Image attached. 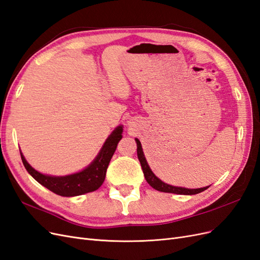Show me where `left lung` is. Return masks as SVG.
I'll list each match as a JSON object with an SVG mask.
<instances>
[{"label": "left lung", "mask_w": 260, "mask_h": 260, "mask_svg": "<svg viewBox=\"0 0 260 260\" xmlns=\"http://www.w3.org/2000/svg\"><path fill=\"white\" fill-rule=\"evenodd\" d=\"M136 142H137V147H138L137 148L138 158L140 160L141 167H142L144 177L147 181V183L153 188H155V190L159 191V192L174 193V194H180V195H194V194H199L203 191H205L209 187V186H205V187H201V188H186V187H181V186H174V185H170V184L162 182L160 179H158L154 175V172L151 170V168H149L140 141L138 139H136Z\"/></svg>", "instance_id": "1"}]
</instances>
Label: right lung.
I'll use <instances>...</instances> for the list:
<instances>
[{
	"label": "right lung",
	"instance_id": "obj_1",
	"mask_svg": "<svg viewBox=\"0 0 260 260\" xmlns=\"http://www.w3.org/2000/svg\"><path fill=\"white\" fill-rule=\"evenodd\" d=\"M122 125H118L112 132V135L105 141L103 147L101 148L95 159L85 169L74 175H68L64 177L43 175L31 167L20 152L21 160L23 166H25L29 174L34 177V179H36L39 183L49 188L50 191L55 194L70 198V196H78L90 193L98 190L103 184L108 164L116 151L118 142L122 138Z\"/></svg>",
	"mask_w": 260,
	"mask_h": 260
}]
</instances>
